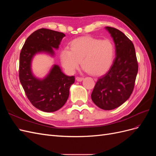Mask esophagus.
Returning <instances> with one entry per match:
<instances>
[{"label": "esophagus", "instance_id": "esophagus-1", "mask_svg": "<svg viewBox=\"0 0 156 156\" xmlns=\"http://www.w3.org/2000/svg\"><path fill=\"white\" fill-rule=\"evenodd\" d=\"M83 79H84V78L81 77H76V80L77 81H82Z\"/></svg>", "mask_w": 156, "mask_h": 156}]
</instances>
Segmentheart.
<instances>
[{
    "label": "heart",
    "mask_w": 156,
    "mask_h": 156,
    "mask_svg": "<svg viewBox=\"0 0 156 156\" xmlns=\"http://www.w3.org/2000/svg\"><path fill=\"white\" fill-rule=\"evenodd\" d=\"M70 50L60 53V61L64 68L69 73L77 70L81 62L84 70L93 76H100L109 69L114 60L115 45L109 40H100L84 36L73 40Z\"/></svg>",
    "instance_id": "obj_1"
}]
</instances>
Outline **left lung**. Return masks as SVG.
<instances>
[{
	"label": "left lung",
	"mask_w": 156,
	"mask_h": 156,
	"mask_svg": "<svg viewBox=\"0 0 156 156\" xmlns=\"http://www.w3.org/2000/svg\"><path fill=\"white\" fill-rule=\"evenodd\" d=\"M105 28L115 41L116 57L108 72L98 78L91 98L98 107L112 110L123 104L130 97L139 66L132 41L115 28Z\"/></svg>",
	"instance_id": "8db88e82"
}]
</instances>
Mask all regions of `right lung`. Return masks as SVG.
<instances>
[{"mask_svg": "<svg viewBox=\"0 0 156 156\" xmlns=\"http://www.w3.org/2000/svg\"><path fill=\"white\" fill-rule=\"evenodd\" d=\"M64 36L62 32L38 29L27 37L20 53L19 77L21 85L32 105L44 112H55L63 107L68 100L75 77L66 75L58 66L55 65L44 79H37L32 74L31 60L38 52L53 55V48H58Z\"/></svg>", "mask_w": 156, "mask_h": 156, "instance_id": "obj_1", "label": "right lung"}]
</instances>
